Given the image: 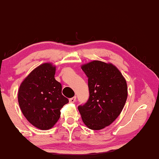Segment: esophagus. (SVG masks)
<instances>
[{"label":"esophagus","mask_w":159,"mask_h":159,"mask_svg":"<svg viewBox=\"0 0 159 159\" xmlns=\"http://www.w3.org/2000/svg\"><path fill=\"white\" fill-rule=\"evenodd\" d=\"M75 100H76V97L75 96V97H73V98H70L69 102H70V103H75Z\"/></svg>","instance_id":"1"}]
</instances>
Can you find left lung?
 Instances as JSON below:
<instances>
[{"mask_svg":"<svg viewBox=\"0 0 159 159\" xmlns=\"http://www.w3.org/2000/svg\"><path fill=\"white\" fill-rule=\"evenodd\" d=\"M88 78L89 98L78 107L84 123L98 130L111 125L121 113L128 97L125 79L111 63L90 61L81 66Z\"/></svg>","mask_w":159,"mask_h":159,"instance_id":"8db88e82","label":"left lung"}]
</instances>
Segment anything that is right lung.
<instances>
[{
    "label": "right lung",
    "mask_w": 159,
    "mask_h": 159,
    "mask_svg": "<svg viewBox=\"0 0 159 159\" xmlns=\"http://www.w3.org/2000/svg\"><path fill=\"white\" fill-rule=\"evenodd\" d=\"M56 66L44 63L33 70L18 90L22 113L31 125L40 130L53 127L61 108L69 100L61 94V84L55 79Z\"/></svg>",
    "instance_id": "obj_1"
}]
</instances>
